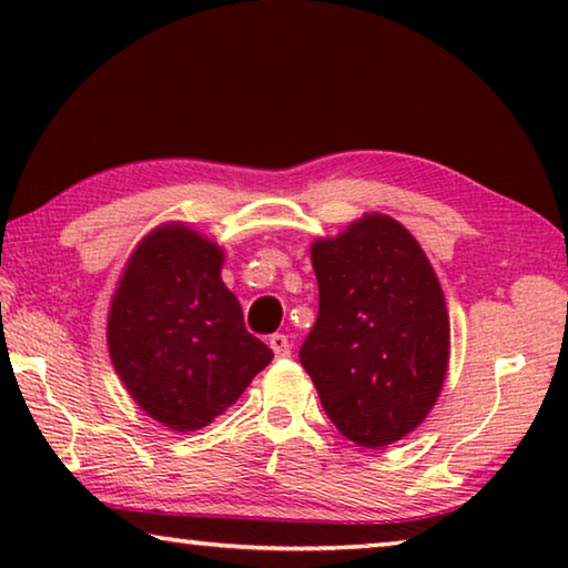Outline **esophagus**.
Masks as SVG:
<instances>
[{"label":"esophagus","mask_w":568,"mask_h":568,"mask_svg":"<svg viewBox=\"0 0 568 568\" xmlns=\"http://www.w3.org/2000/svg\"><path fill=\"white\" fill-rule=\"evenodd\" d=\"M271 348L275 353V358H287V355H291V341H287V335L283 333H275L271 335Z\"/></svg>","instance_id":"1"}]
</instances>
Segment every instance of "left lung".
<instances>
[{"label":"left lung","instance_id":"1","mask_svg":"<svg viewBox=\"0 0 568 568\" xmlns=\"http://www.w3.org/2000/svg\"><path fill=\"white\" fill-rule=\"evenodd\" d=\"M318 318L301 345L328 418L353 444L381 448L428 416L448 368L438 277L406 227L365 215L313 245Z\"/></svg>","mask_w":568,"mask_h":568}]
</instances>
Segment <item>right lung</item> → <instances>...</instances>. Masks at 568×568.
Listing matches in <instances>:
<instances>
[{
  "mask_svg": "<svg viewBox=\"0 0 568 568\" xmlns=\"http://www.w3.org/2000/svg\"><path fill=\"white\" fill-rule=\"evenodd\" d=\"M223 250L162 225L134 250L112 297L108 345L124 388L170 430H197L233 406L273 351L247 333Z\"/></svg>",
  "mask_w": 568,
  "mask_h": 568,
  "instance_id": "1",
  "label": "right lung"
}]
</instances>
